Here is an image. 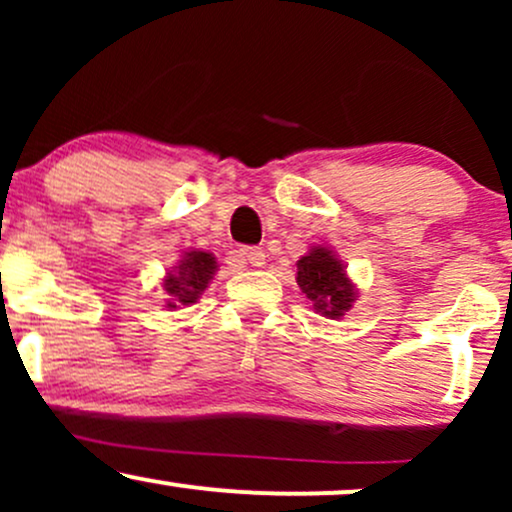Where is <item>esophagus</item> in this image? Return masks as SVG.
<instances>
[{
  "label": "esophagus",
  "instance_id": "obj_1",
  "mask_svg": "<svg viewBox=\"0 0 512 512\" xmlns=\"http://www.w3.org/2000/svg\"><path fill=\"white\" fill-rule=\"evenodd\" d=\"M238 262H240V267H262L264 264V250L262 248H240L238 250Z\"/></svg>",
  "mask_w": 512,
  "mask_h": 512
}]
</instances>
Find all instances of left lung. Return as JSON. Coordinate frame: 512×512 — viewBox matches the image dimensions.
I'll return each mask as SVG.
<instances>
[{
  "instance_id": "left-lung-1",
  "label": "left lung",
  "mask_w": 512,
  "mask_h": 512,
  "mask_svg": "<svg viewBox=\"0 0 512 512\" xmlns=\"http://www.w3.org/2000/svg\"><path fill=\"white\" fill-rule=\"evenodd\" d=\"M296 281L313 301L315 313H322L330 320L342 317L356 301L354 284L346 276L342 262L327 248H313L298 260Z\"/></svg>"
}]
</instances>
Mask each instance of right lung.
I'll use <instances>...</instances> for the list:
<instances>
[{
	"label": "right lung",
	"mask_w": 512,
	"mask_h": 512,
	"mask_svg": "<svg viewBox=\"0 0 512 512\" xmlns=\"http://www.w3.org/2000/svg\"><path fill=\"white\" fill-rule=\"evenodd\" d=\"M216 272V257L204 250L185 252L178 267L173 269L163 281V289L168 293V308L175 310L178 305L197 303L199 293L207 289L211 276Z\"/></svg>",
	"instance_id": "1"
}]
</instances>
